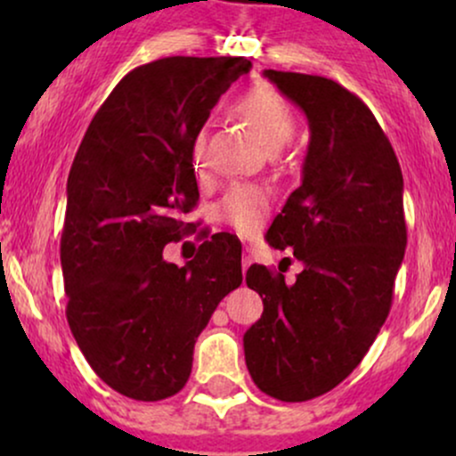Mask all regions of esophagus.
Wrapping results in <instances>:
<instances>
[{"instance_id": "obj_1", "label": "esophagus", "mask_w": 456, "mask_h": 456, "mask_svg": "<svg viewBox=\"0 0 456 456\" xmlns=\"http://www.w3.org/2000/svg\"><path fill=\"white\" fill-rule=\"evenodd\" d=\"M250 264H253V255H250L248 250H246V253L242 255V270H244V272L248 270V265H250Z\"/></svg>"}]
</instances>
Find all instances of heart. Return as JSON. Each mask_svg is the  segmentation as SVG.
I'll list each match as a JSON object with an SVG mask.
<instances>
[{
  "instance_id": "b5f03b06",
  "label": "heart",
  "mask_w": 456,
  "mask_h": 456,
  "mask_svg": "<svg viewBox=\"0 0 456 456\" xmlns=\"http://www.w3.org/2000/svg\"><path fill=\"white\" fill-rule=\"evenodd\" d=\"M233 113L257 134L265 148L276 151L294 137L296 119L287 104L274 90L265 86L250 87L240 94L233 102ZM192 165L199 175L208 171L206 159V134L199 133L192 141ZM223 221L229 223L235 232L250 235L264 224L270 212V195L265 188L238 184L227 192L221 208Z\"/></svg>"
}]
</instances>
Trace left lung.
<instances>
[{
	"label": "left lung",
	"mask_w": 456,
	"mask_h": 456,
	"mask_svg": "<svg viewBox=\"0 0 456 456\" xmlns=\"http://www.w3.org/2000/svg\"><path fill=\"white\" fill-rule=\"evenodd\" d=\"M305 111L311 130L302 184L265 240L294 248L305 270L285 276L253 264L246 285L264 300L246 330L244 358L261 392L300 403L347 378L390 313L407 244L403 174L370 109L326 77L264 70Z\"/></svg>",
	"instance_id": "left-lung-1"
}]
</instances>
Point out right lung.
Here are the masks:
<instances>
[{
	"mask_svg": "<svg viewBox=\"0 0 456 456\" xmlns=\"http://www.w3.org/2000/svg\"><path fill=\"white\" fill-rule=\"evenodd\" d=\"M244 57L134 68L94 115L68 174L61 272L72 337L104 384L160 401L191 378L197 337L242 282V244L214 233L184 268L162 248L195 232L192 141ZM206 235V232H203Z\"/></svg>",
	"mask_w": 456,
	"mask_h": 456,
	"instance_id": "add662e5",
	"label": "right lung"
}]
</instances>
